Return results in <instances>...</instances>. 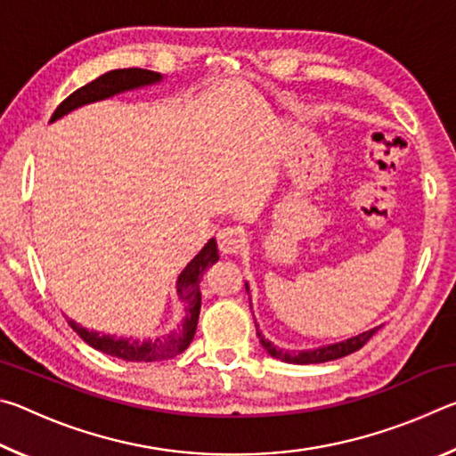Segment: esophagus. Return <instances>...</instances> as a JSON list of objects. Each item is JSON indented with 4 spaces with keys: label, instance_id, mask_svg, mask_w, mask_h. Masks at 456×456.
<instances>
[{
    "label": "esophagus",
    "instance_id": "1",
    "mask_svg": "<svg viewBox=\"0 0 456 456\" xmlns=\"http://www.w3.org/2000/svg\"><path fill=\"white\" fill-rule=\"evenodd\" d=\"M245 237L237 227H223L217 233V243L223 253H237L241 249Z\"/></svg>",
    "mask_w": 456,
    "mask_h": 456
}]
</instances>
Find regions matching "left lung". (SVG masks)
Instances as JSON below:
<instances>
[{
    "mask_svg": "<svg viewBox=\"0 0 456 456\" xmlns=\"http://www.w3.org/2000/svg\"><path fill=\"white\" fill-rule=\"evenodd\" d=\"M247 291H249V288H247ZM256 328H257V323H256ZM376 330L378 328L364 331V334H360L356 338L346 339V342L323 346V348H315V350H307V352H288L283 348H277V346H273L272 342H269V339L261 336L259 330H257V336H259L261 346H264V348L267 350V354H272V356L277 358V360L288 362V364H320V362L344 358V356H348V354L360 350L362 346H364L368 339L376 334Z\"/></svg>",
    "mask_w": 456,
    "mask_h": 456,
    "instance_id": "left-lung-1",
    "label": "left lung"
}]
</instances>
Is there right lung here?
<instances>
[{"mask_svg":"<svg viewBox=\"0 0 456 456\" xmlns=\"http://www.w3.org/2000/svg\"><path fill=\"white\" fill-rule=\"evenodd\" d=\"M160 74L142 70V68H120V70H112L100 76V78L92 80L86 86L78 88L72 92L66 100H61V104L56 108V112L52 114L50 122L58 120L64 117L74 108L96 102V100L110 98L118 92L133 90L138 86H146V84L159 82ZM219 259L217 253V243L211 239L203 249H200L199 256L191 261V264L184 267V272L179 275V281H176V293H179V299L184 305V320L179 328L171 331L168 336L157 338V339H125V338H114V336H104L98 334V331H90L86 328L78 326L76 322H68L72 330L78 334L84 342L92 348L100 350L108 356L126 360V362H160V360H171L179 356L184 350L189 348V344L195 338L197 322H199V312H200V291H199V281L200 275L205 273V269L213 265L215 261Z\"/></svg>","mask_w":456,"mask_h":456,"instance_id":"obj_1","label":"right lung"}]
</instances>
